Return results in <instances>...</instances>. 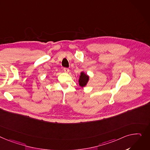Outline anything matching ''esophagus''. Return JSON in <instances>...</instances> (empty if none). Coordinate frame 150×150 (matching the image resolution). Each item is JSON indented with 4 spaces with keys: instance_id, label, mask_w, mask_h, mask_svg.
Here are the masks:
<instances>
[{
    "instance_id": "esophagus-1",
    "label": "esophagus",
    "mask_w": 150,
    "mask_h": 150,
    "mask_svg": "<svg viewBox=\"0 0 150 150\" xmlns=\"http://www.w3.org/2000/svg\"><path fill=\"white\" fill-rule=\"evenodd\" d=\"M63 70H64V72H66V73H68L69 72V69L68 68H67V67H64L63 69Z\"/></svg>"
}]
</instances>
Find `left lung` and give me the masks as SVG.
Wrapping results in <instances>:
<instances>
[{
  "instance_id": "8db88e82",
  "label": "left lung",
  "mask_w": 150,
  "mask_h": 150,
  "mask_svg": "<svg viewBox=\"0 0 150 150\" xmlns=\"http://www.w3.org/2000/svg\"><path fill=\"white\" fill-rule=\"evenodd\" d=\"M88 80V76L84 74V72L81 73V75L79 76V84L81 87H84L86 85Z\"/></svg>"
}]
</instances>
